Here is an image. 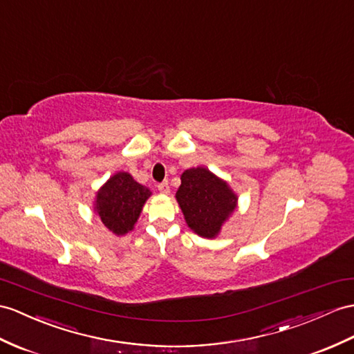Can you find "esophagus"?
Segmentation results:
<instances>
[{
	"label": "esophagus",
	"instance_id": "1",
	"mask_svg": "<svg viewBox=\"0 0 354 354\" xmlns=\"http://www.w3.org/2000/svg\"><path fill=\"white\" fill-rule=\"evenodd\" d=\"M158 189H159V192L163 194V195H168L169 194V185H168V182H163V183L158 185Z\"/></svg>",
	"mask_w": 354,
	"mask_h": 354
}]
</instances>
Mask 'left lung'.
I'll return each mask as SVG.
<instances>
[{
  "label": "left lung",
  "mask_w": 354,
  "mask_h": 354,
  "mask_svg": "<svg viewBox=\"0 0 354 354\" xmlns=\"http://www.w3.org/2000/svg\"><path fill=\"white\" fill-rule=\"evenodd\" d=\"M176 200L187 227L204 239H214L237 209L239 196L209 168H189L182 174Z\"/></svg>",
  "instance_id": "8db88e82"
}]
</instances>
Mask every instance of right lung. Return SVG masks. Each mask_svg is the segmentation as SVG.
Returning a JSON list of instances; mask_svg holds the SVG:
<instances>
[{
    "label": "right lung",
    "mask_w": 354,
    "mask_h": 354,
    "mask_svg": "<svg viewBox=\"0 0 354 354\" xmlns=\"http://www.w3.org/2000/svg\"><path fill=\"white\" fill-rule=\"evenodd\" d=\"M150 196L149 187L138 183L129 172L118 171L99 187L93 204L94 213L112 234L124 236L135 228Z\"/></svg>",
    "instance_id": "1"
}]
</instances>
